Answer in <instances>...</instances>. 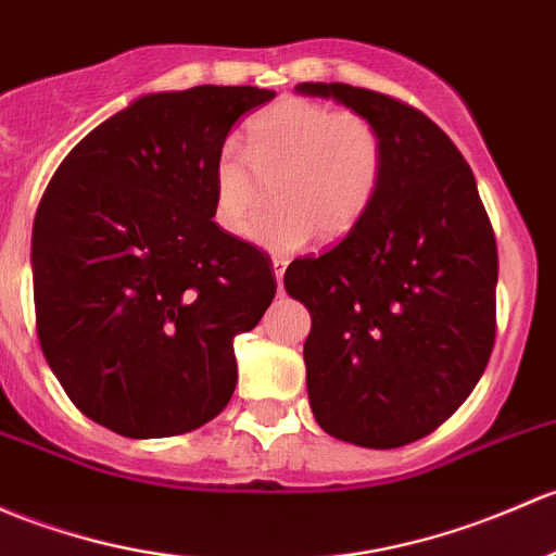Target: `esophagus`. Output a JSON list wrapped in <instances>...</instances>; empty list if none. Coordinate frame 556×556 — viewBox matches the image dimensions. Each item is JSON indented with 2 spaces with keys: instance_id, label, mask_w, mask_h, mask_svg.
I'll return each instance as SVG.
<instances>
[{
  "instance_id": "34e87169",
  "label": "esophagus",
  "mask_w": 556,
  "mask_h": 556,
  "mask_svg": "<svg viewBox=\"0 0 556 556\" xmlns=\"http://www.w3.org/2000/svg\"><path fill=\"white\" fill-rule=\"evenodd\" d=\"M274 277H277V288L282 290V277H285V268H288V258H274Z\"/></svg>"
}]
</instances>
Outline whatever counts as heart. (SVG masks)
I'll return each mask as SVG.
<instances>
[{
    "label": "heart",
    "mask_w": 556,
    "mask_h": 556,
    "mask_svg": "<svg viewBox=\"0 0 556 556\" xmlns=\"http://www.w3.org/2000/svg\"><path fill=\"white\" fill-rule=\"evenodd\" d=\"M383 167V136L365 114L282 98L250 119L248 149L237 138L220 143L213 220L229 237H242L271 189L277 207L253 229L261 248L293 253L314 233L338 242L372 207Z\"/></svg>",
    "instance_id": "heart-1"
}]
</instances>
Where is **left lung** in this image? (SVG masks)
I'll return each instance as SVG.
<instances>
[{"instance_id":"1","label":"left lung","mask_w":556,"mask_h":556,"mask_svg":"<svg viewBox=\"0 0 556 556\" xmlns=\"http://www.w3.org/2000/svg\"><path fill=\"white\" fill-rule=\"evenodd\" d=\"M376 122L381 189L319 258L293 261L285 290L312 314L303 343L317 424L359 447L431 434L475 391L495 343L498 250L471 167L418 109L343 81H301Z\"/></svg>"}]
</instances>
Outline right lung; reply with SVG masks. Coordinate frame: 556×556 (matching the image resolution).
<instances>
[{
  "label": "right lung",
  "instance_id": "add662e5",
  "mask_svg": "<svg viewBox=\"0 0 556 556\" xmlns=\"http://www.w3.org/2000/svg\"><path fill=\"white\" fill-rule=\"evenodd\" d=\"M271 90L151 92L87 132L31 233L34 308L68 400L122 437L213 420L237 386L233 338L277 293L266 255L213 220V162Z\"/></svg>",
  "mask_w": 556,
  "mask_h": 556
}]
</instances>
